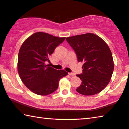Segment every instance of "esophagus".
<instances>
[{
  "label": "esophagus",
  "mask_w": 129,
  "mask_h": 129,
  "mask_svg": "<svg viewBox=\"0 0 129 129\" xmlns=\"http://www.w3.org/2000/svg\"><path fill=\"white\" fill-rule=\"evenodd\" d=\"M68 74L70 75V76H74L75 75V73H72V72H70V73H69Z\"/></svg>",
  "instance_id": "esophagus-1"
}]
</instances>
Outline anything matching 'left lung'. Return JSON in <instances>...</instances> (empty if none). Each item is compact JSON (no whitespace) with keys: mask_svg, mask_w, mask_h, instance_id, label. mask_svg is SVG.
I'll list each match as a JSON object with an SVG mask.
<instances>
[{"mask_svg":"<svg viewBox=\"0 0 129 129\" xmlns=\"http://www.w3.org/2000/svg\"><path fill=\"white\" fill-rule=\"evenodd\" d=\"M66 40L76 54L78 62H83L82 73L76 75L82 83L76 90L83 95L99 93L109 83L114 71L109 46L92 33L67 37Z\"/></svg>","mask_w":129,"mask_h":129,"instance_id":"8db88e82","label":"left lung"}]
</instances>
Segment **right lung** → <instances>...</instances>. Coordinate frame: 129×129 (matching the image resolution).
Here are the masks:
<instances>
[{"mask_svg":"<svg viewBox=\"0 0 129 129\" xmlns=\"http://www.w3.org/2000/svg\"><path fill=\"white\" fill-rule=\"evenodd\" d=\"M65 40L43 32H37L24 41L18 53V71L21 80L33 92L48 95L58 87L61 78L68 75L46 65L56 47Z\"/></svg>","mask_w":129,"mask_h":129,"instance_id":"1","label":"right lung"}]
</instances>
